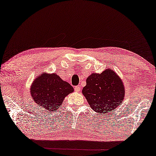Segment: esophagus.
Wrapping results in <instances>:
<instances>
[{"label": "esophagus", "instance_id": "34e87169", "mask_svg": "<svg viewBox=\"0 0 156 156\" xmlns=\"http://www.w3.org/2000/svg\"><path fill=\"white\" fill-rule=\"evenodd\" d=\"M80 87L79 85H78V86H76L75 87H74V90H75V91H79L80 90Z\"/></svg>", "mask_w": 156, "mask_h": 156}]
</instances>
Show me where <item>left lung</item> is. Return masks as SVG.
Returning a JSON list of instances; mask_svg holds the SVG:
<instances>
[{
  "mask_svg": "<svg viewBox=\"0 0 156 156\" xmlns=\"http://www.w3.org/2000/svg\"><path fill=\"white\" fill-rule=\"evenodd\" d=\"M83 94L90 107L100 115L110 113L123 101L124 86L113 71L107 69L101 73H92L86 80Z\"/></svg>",
  "mask_w": 156,
  "mask_h": 156,
  "instance_id": "8db88e82",
  "label": "left lung"
}]
</instances>
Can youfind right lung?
I'll list each match as a JSON object with an SVG mask.
<instances>
[{
  "mask_svg": "<svg viewBox=\"0 0 156 156\" xmlns=\"http://www.w3.org/2000/svg\"><path fill=\"white\" fill-rule=\"evenodd\" d=\"M73 91L70 84L55 73H43L36 78L30 88L31 96L41 109L55 111L65 96Z\"/></svg>",
  "mask_w": 156,
  "mask_h": 156,
  "instance_id": "right-lung-1",
  "label": "right lung"
}]
</instances>
